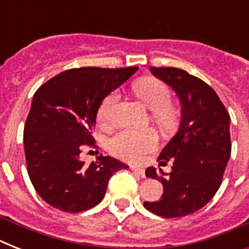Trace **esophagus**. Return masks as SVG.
I'll return each instance as SVG.
<instances>
[{
    "label": "esophagus",
    "mask_w": 249,
    "mask_h": 249,
    "mask_svg": "<svg viewBox=\"0 0 249 249\" xmlns=\"http://www.w3.org/2000/svg\"><path fill=\"white\" fill-rule=\"evenodd\" d=\"M130 169H132L134 173L138 174V176H141V177H144V170L143 169H141V168H136V166H132Z\"/></svg>",
    "instance_id": "1"
}]
</instances>
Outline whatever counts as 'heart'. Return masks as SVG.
Listing matches in <instances>:
<instances>
[{
	"instance_id": "1",
	"label": "heart",
	"mask_w": 249,
	"mask_h": 249,
	"mask_svg": "<svg viewBox=\"0 0 249 249\" xmlns=\"http://www.w3.org/2000/svg\"><path fill=\"white\" fill-rule=\"evenodd\" d=\"M133 90L141 101L151 109L152 119L164 128H169L176 121V108L170 105V89L169 86L161 80L155 77H146L138 80ZM120 99L119 91H111L103 98L98 107V121L103 125L109 124L112 121L113 112ZM159 143V136L154 129L146 130H123L117 133L108 141V150L113 155L121 159L138 163L154 151Z\"/></svg>"
}]
</instances>
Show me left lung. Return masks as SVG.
<instances>
[{
    "label": "left lung",
    "mask_w": 249,
    "mask_h": 249,
    "mask_svg": "<svg viewBox=\"0 0 249 249\" xmlns=\"http://www.w3.org/2000/svg\"><path fill=\"white\" fill-rule=\"evenodd\" d=\"M158 79L172 86L182 107L178 133L160 152L159 161H172V172L159 176L154 166L146 177L163 183L158 201H144V208L165 218L183 217L208 203L222 183L231 154L230 115L216 91L199 77L174 67H151Z\"/></svg>",
    "instance_id": "8db88e82"
}]
</instances>
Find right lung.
I'll list each match as a JSON object with an SVG mask.
<instances>
[{"mask_svg": "<svg viewBox=\"0 0 249 249\" xmlns=\"http://www.w3.org/2000/svg\"><path fill=\"white\" fill-rule=\"evenodd\" d=\"M137 70L72 68L37 89L23 141L31 182L49 205L71 213L93 208L105 196L112 174L129 168L103 155L86 164L80 155L85 146H94L91 132L103 98Z\"/></svg>", "mask_w": 249, "mask_h": 249, "instance_id": "add662e5", "label": "right lung"}]
</instances>
